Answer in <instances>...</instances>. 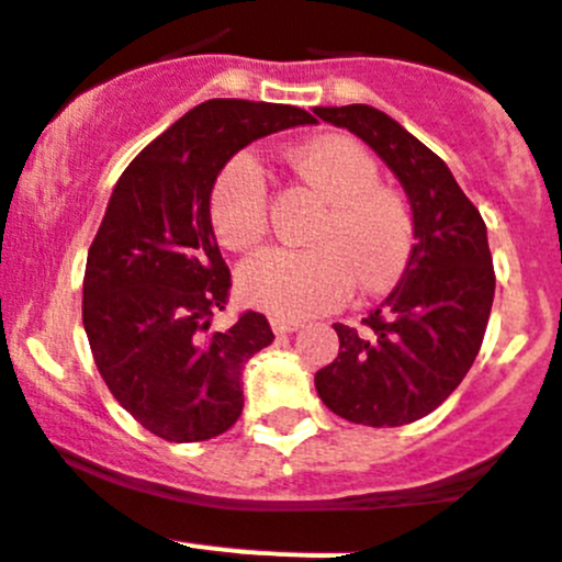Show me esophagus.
Listing matches in <instances>:
<instances>
[{
  "label": "esophagus",
  "mask_w": 562,
  "mask_h": 562,
  "mask_svg": "<svg viewBox=\"0 0 562 562\" xmlns=\"http://www.w3.org/2000/svg\"><path fill=\"white\" fill-rule=\"evenodd\" d=\"M302 325L296 319H285V316H271V330H274L277 336H285V334H294V330H300Z\"/></svg>",
  "instance_id": "obj_1"
}]
</instances>
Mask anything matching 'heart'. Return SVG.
Instances as JSON below:
<instances>
[{
    "label": "heart",
    "instance_id": "heart-1",
    "mask_svg": "<svg viewBox=\"0 0 562 562\" xmlns=\"http://www.w3.org/2000/svg\"><path fill=\"white\" fill-rule=\"evenodd\" d=\"M294 166L330 200L314 228V248H266L243 262L237 288L254 308L314 316L339 308L353 291H382L404 274L416 243L407 200L379 187V166L345 135L316 138L294 153ZM212 226L223 246L243 251L268 232V183L254 155L226 164L212 189Z\"/></svg>",
    "mask_w": 562,
    "mask_h": 562
}]
</instances>
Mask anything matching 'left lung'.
Instances as JSON below:
<instances>
[{
    "mask_svg": "<svg viewBox=\"0 0 562 562\" xmlns=\"http://www.w3.org/2000/svg\"><path fill=\"white\" fill-rule=\"evenodd\" d=\"M314 112L362 138L390 166L416 223V246L398 285L362 328L334 325L339 356L316 370V393L353 424L402 427L447 402L481 350L495 300L484 217L450 166L387 112L368 104Z\"/></svg>",
    "mask_w": 562,
    "mask_h": 562,
    "instance_id": "1",
    "label": "left lung"
}]
</instances>
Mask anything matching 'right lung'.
Here are the masks:
<instances>
[{
	"label": "right lung",
	"instance_id": "1",
	"mask_svg": "<svg viewBox=\"0 0 562 562\" xmlns=\"http://www.w3.org/2000/svg\"><path fill=\"white\" fill-rule=\"evenodd\" d=\"M314 121L288 104L203 101L112 189L87 254L81 319L115 402L164 441L226 432L243 413V368L274 341L257 311L209 330L232 288L209 209L214 180L251 140Z\"/></svg>",
	"mask_w": 562,
	"mask_h": 562
}]
</instances>
